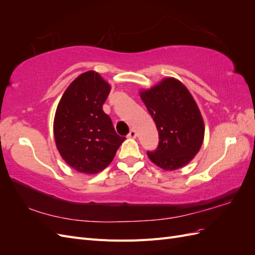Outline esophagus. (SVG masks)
<instances>
[{"mask_svg":"<svg viewBox=\"0 0 255 255\" xmlns=\"http://www.w3.org/2000/svg\"><path fill=\"white\" fill-rule=\"evenodd\" d=\"M136 130L134 129V128H132L129 130V133H128V138H136Z\"/></svg>","mask_w":255,"mask_h":255,"instance_id":"obj_1","label":"esophagus"}]
</instances>
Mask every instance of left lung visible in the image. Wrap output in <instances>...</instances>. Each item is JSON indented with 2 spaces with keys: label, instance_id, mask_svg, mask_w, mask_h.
I'll return each mask as SVG.
<instances>
[{
  "label": "left lung",
  "instance_id": "obj_1",
  "mask_svg": "<svg viewBox=\"0 0 255 255\" xmlns=\"http://www.w3.org/2000/svg\"><path fill=\"white\" fill-rule=\"evenodd\" d=\"M140 98L158 130V146L148 152L149 158L164 170L187 165L201 148L204 123L196 101L184 85L166 78Z\"/></svg>",
  "mask_w": 255,
  "mask_h": 255
}]
</instances>
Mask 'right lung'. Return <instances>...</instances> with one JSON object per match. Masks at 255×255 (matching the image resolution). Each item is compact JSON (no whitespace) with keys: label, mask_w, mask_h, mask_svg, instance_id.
Instances as JSON below:
<instances>
[{"label":"right lung","mask_w":255,"mask_h":255,"mask_svg":"<svg viewBox=\"0 0 255 255\" xmlns=\"http://www.w3.org/2000/svg\"><path fill=\"white\" fill-rule=\"evenodd\" d=\"M111 91L99 73L79 75L66 89L54 118V138L66 163L76 171L96 174L109 166L126 137L119 136L103 112Z\"/></svg>","instance_id":"right-lung-1"}]
</instances>
